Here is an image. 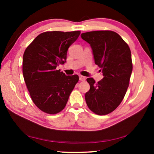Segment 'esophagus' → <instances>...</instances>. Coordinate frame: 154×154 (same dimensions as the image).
Here are the masks:
<instances>
[{
	"label": "esophagus",
	"instance_id": "1",
	"mask_svg": "<svg viewBox=\"0 0 154 154\" xmlns=\"http://www.w3.org/2000/svg\"><path fill=\"white\" fill-rule=\"evenodd\" d=\"M79 79L81 80V81H85V77L83 76V75H79Z\"/></svg>",
	"mask_w": 154,
	"mask_h": 154
}]
</instances>
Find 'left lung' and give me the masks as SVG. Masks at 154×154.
I'll return each instance as SVG.
<instances>
[{
    "label": "left lung",
    "instance_id": "left-lung-1",
    "mask_svg": "<svg viewBox=\"0 0 154 154\" xmlns=\"http://www.w3.org/2000/svg\"><path fill=\"white\" fill-rule=\"evenodd\" d=\"M81 36L91 46L94 62L104 76L97 83L87 79L90 88L85 93L86 104L96 114L106 115L119 106L127 92L132 71L131 52L114 31H90Z\"/></svg>",
    "mask_w": 154,
    "mask_h": 154
}]
</instances>
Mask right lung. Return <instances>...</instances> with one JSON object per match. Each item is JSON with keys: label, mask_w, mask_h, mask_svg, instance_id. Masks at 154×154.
Returning a JSON list of instances; mask_svg holds the SVG:
<instances>
[{"label": "right lung", "mask_w": 154, "mask_h": 154, "mask_svg": "<svg viewBox=\"0 0 154 154\" xmlns=\"http://www.w3.org/2000/svg\"><path fill=\"white\" fill-rule=\"evenodd\" d=\"M81 31H46L38 35L23 55V75L33 103L43 112L62 111L78 83V75H66L57 70L66 62L69 48Z\"/></svg>", "instance_id": "1"}]
</instances>
